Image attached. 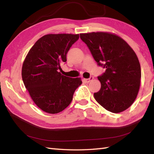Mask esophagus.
I'll return each instance as SVG.
<instances>
[{
  "mask_svg": "<svg viewBox=\"0 0 154 154\" xmlns=\"http://www.w3.org/2000/svg\"><path fill=\"white\" fill-rule=\"evenodd\" d=\"M93 79H94V77H93V76H91V77L89 78V79H85V81L86 83H89L90 81H92Z\"/></svg>",
  "mask_w": 154,
  "mask_h": 154,
  "instance_id": "1",
  "label": "esophagus"
}]
</instances>
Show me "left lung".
<instances>
[{
    "mask_svg": "<svg viewBox=\"0 0 154 154\" xmlns=\"http://www.w3.org/2000/svg\"><path fill=\"white\" fill-rule=\"evenodd\" d=\"M80 38L97 65L106 69L98 77L101 87L94 99L111 112L126 110L140 89L141 67L135 52L123 39L107 32L81 34Z\"/></svg>",
    "mask_w": 154,
    "mask_h": 154,
    "instance_id": "obj_1",
    "label": "left lung"
}]
</instances>
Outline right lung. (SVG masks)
<instances>
[{
    "label": "right lung",
    "instance_id": "add662e5",
    "mask_svg": "<svg viewBox=\"0 0 154 154\" xmlns=\"http://www.w3.org/2000/svg\"><path fill=\"white\" fill-rule=\"evenodd\" d=\"M79 34H48L39 39L29 51L22 69L24 85L35 104L50 114L67 108L81 78L62 75L60 65L67 61V54Z\"/></svg>",
    "mask_w": 154,
    "mask_h": 154
}]
</instances>
